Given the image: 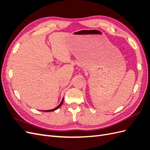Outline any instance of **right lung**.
<instances>
[{
    "label": "right lung",
    "instance_id": "add662e5",
    "mask_svg": "<svg viewBox=\"0 0 150 150\" xmlns=\"http://www.w3.org/2000/svg\"><path fill=\"white\" fill-rule=\"evenodd\" d=\"M63 100H64V98L62 99V101H61V103L59 104V105L58 106H57L56 108H54V109H52V110H43L42 111H45V112H51V111H55V110H57L58 108H59L61 106V105L62 104V103H63Z\"/></svg>",
    "mask_w": 150,
    "mask_h": 150
}]
</instances>
